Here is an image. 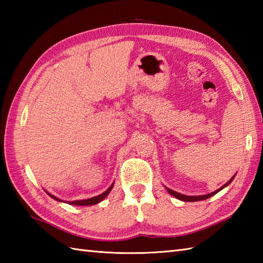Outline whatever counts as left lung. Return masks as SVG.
<instances>
[{
  "label": "left lung",
  "instance_id": "obj_1",
  "mask_svg": "<svg viewBox=\"0 0 263 263\" xmlns=\"http://www.w3.org/2000/svg\"><path fill=\"white\" fill-rule=\"evenodd\" d=\"M235 175H236V174H235ZM235 175H234V176L231 178V180L228 181L226 184H224V185H222L220 189L216 190L215 192H211V193L204 194V195H185V194H181V193H178V192L173 191V190H171V189H168V187H166V186H165V189L167 190V192H168L171 195H173V197H175V198H176V199H178V200L184 201V202H194V201H201V200L209 199L210 197H212V195H215L216 193H218L219 191H221L222 189L226 187L227 185H230V184L232 183V181L234 180V177H235Z\"/></svg>",
  "mask_w": 263,
  "mask_h": 263
}]
</instances>
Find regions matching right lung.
Wrapping results in <instances>:
<instances>
[{
    "label": "right lung",
    "instance_id": "obj_1",
    "mask_svg": "<svg viewBox=\"0 0 263 263\" xmlns=\"http://www.w3.org/2000/svg\"><path fill=\"white\" fill-rule=\"evenodd\" d=\"M113 186H114V183L111 184V185L107 190H106L105 192H103L102 194H99V195H96V197H93V198H89V199H85V200H74V201H63V200H61L57 197H54L53 194L48 193L46 190H45V192L49 195V197L53 198L54 200L59 201V202H65V203H69V204H72V205H93V204H97L99 202H102V201L109 194V192L111 191Z\"/></svg>",
    "mask_w": 263,
    "mask_h": 263
}]
</instances>
